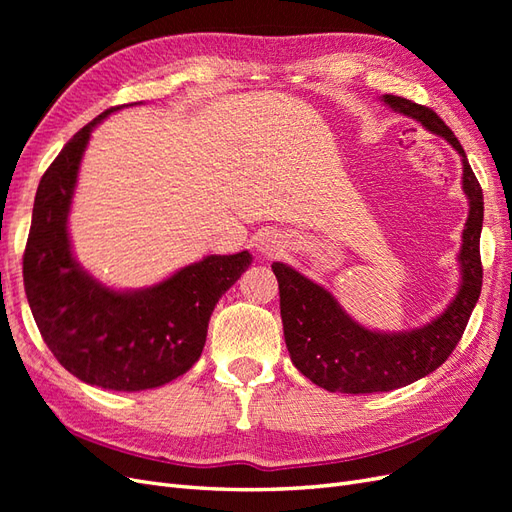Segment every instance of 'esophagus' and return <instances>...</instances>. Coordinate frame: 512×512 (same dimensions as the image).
I'll list each match as a JSON object with an SVG mask.
<instances>
[{
    "label": "esophagus",
    "mask_w": 512,
    "mask_h": 512,
    "mask_svg": "<svg viewBox=\"0 0 512 512\" xmlns=\"http://www.w3.org/2000/svg\"><path fill=\"white\" fill-rule=\"evenodd\" d=\"M258 247H260V252H265L267 256H273V254L277 252V245H275V241H271V239H262Z\"/></svg>",
    "instance_id": "esophagus-1"
}]
</instances>
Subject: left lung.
<instances>
[{"mask_svg": "<svg viewBox=\"0 0 512 512\" xmlns=\"http://www.w3.org/2000/svg\"><path fill=\"white\" fill-rule=\"evenodd\" d=\"M384 104L444 136L461 156L463 192L470 198V215L461 245V288L446 312L423 329L404 333H374L363 329L322 286L309 282L282 262L271 269L280 284V309L290 359L305 378L331 393H382L406 386L436 371L468 327L483 286L480 230H483V190L472 173L466 151L453 130L431 108L399 96H384Z\"/></svg>", "mask_w": 512, "mask_h": 512, "instance_id": "left-lung-1", "label": "left lung"}]
</instances>
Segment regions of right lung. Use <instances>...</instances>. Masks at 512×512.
Returning <instances> with one entry per match:
<instances>
[{"label": "right lung", "mask_w": 512, "mask_h": 512, "mask_svg": "<svg viewBox=\"0 0 512 512\" xmlns=\"http://www.w3.org/2000/svg\"><path fill=\"white\" fill-rule=\"evenodd\" d=\"M117 108L76 132L42 175L23 282L44 344L72 376L111 391H145L183 376L198 361L215 303L252 256H207L136 292L104 288L76 265L66 226L76 173L91 130Z\"/></svg>", "instance_id": "right-lung-1"}]
</instances>
